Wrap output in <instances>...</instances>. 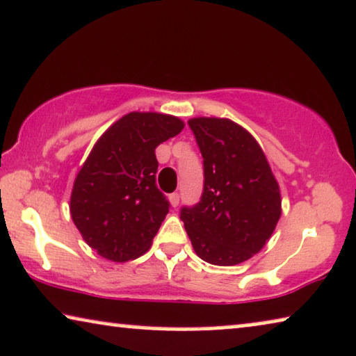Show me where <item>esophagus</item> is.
I'll return each mask as SVG.
<instances>
[{
	"label": "esophagus",
	"instance_id": "obj_1",
	"mask_svg": "<svg viewBox=\"0 0 356 356\" xmlns=\"http://www.w3.org/2000/svg\"><path fill=\"white\" fill-rule=\"evenodd\" d=\"M170 204H172V207H178V204H179V194L178 193H173V194H170Z\"/></svg>",
	"mask_w": 356,
	"mask_h": 356
}]
</instances>
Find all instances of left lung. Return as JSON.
<instances>
[{"instance_id":"obj_1","label":"left lung","mask_w":356,"mask_h":356,"mask_svg":"<svg viewBox=\"0 0 356 356\" xmlns=\"http://www.w3.org/2000/svg\"><path fill=\"white\" fill-rule=\"evenodd\" d=\"M204 157V193L179 218L207 264L233 266L264 249L281 216V191L265 152L229 118L188 122Z\"/></svg>"}]
</instances>
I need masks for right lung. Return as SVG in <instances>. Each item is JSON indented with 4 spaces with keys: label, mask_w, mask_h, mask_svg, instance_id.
<instances>
[{
    "label": "right lung",
    "mask_w": 356,
    "mask_h": 356,
    "mask_svg": "<svg viewBox=\"0 0 356 356\" xmlns=\"http://www.w3.org/2000/svg\"><path fill=\"white\" fill-rule=\"evenodd\" d=\"M183 128L178 117L130 112L92 146L72 188L70 215L102 259L123 264L149 250L170 207L156 186V147Z\"/></svg>",
    "instance_id": "obj_1"
}]
</instances>
